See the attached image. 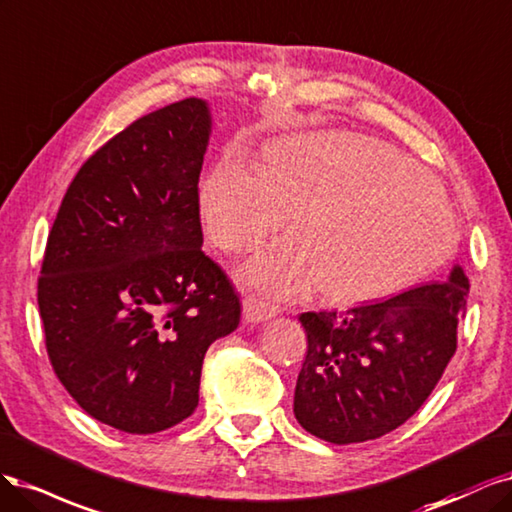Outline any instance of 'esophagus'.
I'll list each match as a JSON object with an SVG mask.
<instances>
[{
  "label": "esophagus",
  "instance_id": "34e87169",
  "mask_svg": "<svg viewBox=\"0 0 512 512\" xmlns=\"http://www.w3.org/2000/svg\"><path fill=\"white\" fill-rule=\"evenodd\" d=\"M274 315H276V312H274L272 308L263 306V304L251 300V298L242 300V319H244L246 323H261V321L272 319Z\"/></svg>",
  "mask_w": 512,
  "mask_h": 512
}]
</instances>
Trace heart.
Returning <instances> with one entry per match:
<instances>
[{
    "label": "heart",
    "mask_w": 512,
    "mask_h": 512,
    "mask_svg": "<svg viewBox=\"0 0 512 512\" xmlns=\"http://www.w3.org/2000/svg\"><path fill=\"white\" fill-rule=\"evenodd\" d=\"M210 242L251 253L291 212L295 234L238 270L266 300L319 285L332 302H366L438 270L457 242V221L436 180L387 142L353 131H315L266 148L261 170L236 155L200 185Z\"/></svg>",
    "instance_id": "1"
}]
</instances>
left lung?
<instances>
[{
	"label": "left lung",
	"instance_id": "obj_1",
	"mask_svg": "<svg viewBox=\"0 0 512 512\" xmlns=\"http://www.w3.org/2000/svg\"><path fill=\"white\" fill-rule=\"evenodd\" d=\"M468 278L408 289L344 315L302 312L308 353L295 385L293 412L306 432L334 444L381 438L430 398L457 349Z\"/></svg>",
	"mask_w": 512,
	"mask_h": 512
}]
</instances>
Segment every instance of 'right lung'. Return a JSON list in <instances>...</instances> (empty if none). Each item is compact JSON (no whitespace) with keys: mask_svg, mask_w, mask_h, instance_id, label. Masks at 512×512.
<instances>
[{"mask_svg":"<svg viewBox=\"0 0 512 512\" xmlns=\"http://www.w3.org/2000/svg\"><path fill=\"white\" fill-rule=\"evenodd\" d=\"M208 136L197 97L134 121L82 163L48 234V359L76 404L119 432L187 419L208 346L240 323L234 285L202 251Z\"/></svg>","mask_w":512,"mask_h":512,"instance_id":"right-lung-1","label":"right lung"}]
</instances>
